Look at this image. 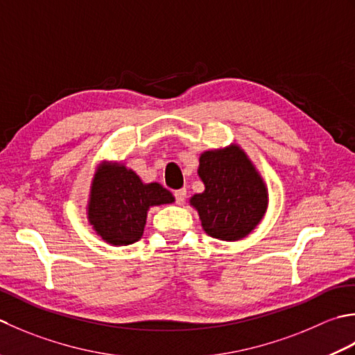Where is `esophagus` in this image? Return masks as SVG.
Listing matches in <instances>:
<instances>
[{"label": "esophagus", "instance_id": "1", "mask_svg": "<svg viewBox=\"0 0 355 355\" xmlns=\"http://www.w3.org/2000/svg\"><path fill=\"white\" fill-rule=\"evenodd\" d=\"M187 198V190L185 188H179V190H175V199H176V204H182Z\"/></svg>", "mask_w": 355, "mask_h": 355}]
</instances>
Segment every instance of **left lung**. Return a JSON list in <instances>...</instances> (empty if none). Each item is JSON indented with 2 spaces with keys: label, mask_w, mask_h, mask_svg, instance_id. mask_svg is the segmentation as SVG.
I'll return each instance as SVG.
<instances>
[{
  "label": "left lung",
  "mask_w": 355,
  "mask_h": 355,
  "mask_svg": "<svg viewBox=\"0 0 355 355\" xmlns=\"http://www.w3.org/2000/svg\"><path fill=\"white\" fill-rule=\"evenodd\" d=\"M199 178L205 191L190 204L198 209L205 233L220 241H239L262 220L268 191L245 151L231 146L200 155Z\"/></svg>",
  "instance_id": "8db88e82"
}]
</instances>
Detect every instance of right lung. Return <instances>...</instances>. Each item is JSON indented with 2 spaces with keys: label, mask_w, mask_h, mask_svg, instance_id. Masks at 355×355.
Instances as JSON below:
<instances>
[{
  "label": "right lung",
  "mask_w": 355,
  "mask_h": 355,
  "mask_svg": "<svg viewBox=\"0 0 355 355\" xmlns=\"http://www.w3.org/2000/svg\"><path fill=\"white\" fill-rule=\"evenodd\" d=\"M171 202L175 198L162 185L142 184L124 165L103 164L92 184L89 220L107 243L130 245L141 239L148 208Z\"/></svg>",
  "instance_id": "1"
}]
</instances>
